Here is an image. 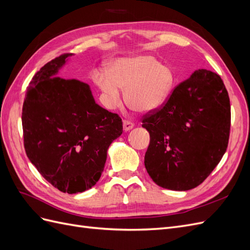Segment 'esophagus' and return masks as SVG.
I'll use <instances>...</instances> for the list:
<instances>
[{"instance_id":"1","label":"esophagus","mask_w":250,"mask_h":250,"mask_svg":"<svg viewBox=\"0 0 250 250\" xmlns=\"http://www.w3.org/2000/svg\"><path fill=\"white\" fill-rule=\"evenodd\" d=\"M133 126H134V124L131 122V121H128V120L123 121V129L125 131H129L130 129H132Z\"/></svg>"}]
</instances>
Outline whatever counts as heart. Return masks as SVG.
<instances>
[{
    "instance_id": "heart-1",
    "label": "heart",
    "mask_w": 250,
    "mask_h": 250,
    "mask_svg": "<svg viewBox=\"0 0 250 250\" xmlns=\"http://www.w3.org/2000/svg\"><path fill=\"white\" fill-rule=\"evenodd\" d=\"M93 81L101 90L102 100L109 109L116 108L125 87V99L131 107L150 111L166 100L171 92L174 75L169 66L161 64L152 56L121 58L109 70L97 69Z\"/></svg>"
}]
</instances>
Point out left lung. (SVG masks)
Wrapping results in <instances>:
<instances>
[{
    "instance_id": "left-lung-1",
    "label": "left lung",
    "mask_w": 250,
    "mask_h": 250,
    "mask_svg": "<svg viewBox=\"0 0 250 250\" xmlns=\"http://www.w3.org/2000/svg\"><path fill=\"white\" fill-rule=\"evenodd\" d=\"M150 134L145 167L154 183L188 191L203 183L229 145L230 104L219 75L195 71L163 106L143 119Z\"/></svg>"
}]
</instances>
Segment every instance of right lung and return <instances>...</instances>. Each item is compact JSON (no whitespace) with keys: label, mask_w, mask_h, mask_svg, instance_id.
Wrapping results in <instances>:
<instances>
[{"label":"right lung","mask_w":250,"mask_h":250,"mask_svg":"<svg viewBox=\"0 0 250 250\" xmlns=\"http://www.w3.org/2000/svg\"><path fill=\"white\" fill-rule=\"evenodd\" d=\"M72 55L56 57L34 75L21 124L30 162L53 187L76 194L100 179L108 147L123 125L117 113L96 103L86 83L57 76Z\"/></svg>","instance_id":"add662e5"}]
</instances>
